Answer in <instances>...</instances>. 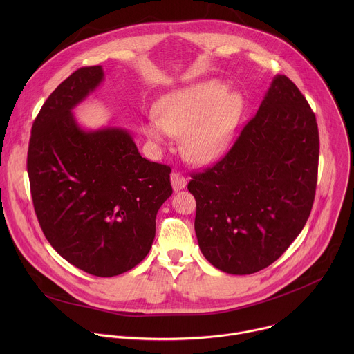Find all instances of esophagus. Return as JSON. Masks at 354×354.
Returning a JSON list of instances; mask_svg holds the SVG:
<instances>
[{
  "label": "esophagus",
  "mask_w": 354,
  "mask_h": 354,
  "mask_svg": "<svg viewBox=\"0 0 354 354\" xmlns=\"http://www.w3.org/2000/svg\"><path fill=\"white\" fill-rule=\"evenodd\" d=\"M171 183H172L174 190H175V192H178V190L185 189V186H186V183H187V179H186L182 174L174 172V174L171 175Z\"/></svg>",
  "instance_id": "34e87169"
}]
</instances>
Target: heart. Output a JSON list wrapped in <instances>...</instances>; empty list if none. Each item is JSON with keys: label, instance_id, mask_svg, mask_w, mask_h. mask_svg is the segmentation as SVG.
<instances>
[{"label": "heart", "instance_id": "b5f03b06", "mask_svg": "<svg viewBox=\"0 0 354 354\" xmlns=\"http://www.w3.org/2000/svg\"><path fill=\"white\" fill-rule=\"evenodd\" d=\"M243 112L241 93L230 92L217 80L201 81L162 96L158 115L147 119L145 131L156 141L183 134L185 154L194 162H210L230 147Z\"/></svg>", "mask_w": 354, "mask_h": 354}]
</instances>
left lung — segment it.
Wrapping results in <instances>:
<instances>
[{
    "instance_id": "1",
    "label": "left lung",
    "mask_w": 354,
    "mask_h": 354,
    "mask_svg": "<svg viewBox=\"0 0 354 354\" xmlns=\"http://www.w3.org/2000/svg\"><path fill=\"white\" fill-rule=\"evenodd\" d=\"M318 158L314 112L290 78L276 75L228 153L187 185L205 258L230 274L277 261L310 217Z\"/></svg>"
}]
</instances>
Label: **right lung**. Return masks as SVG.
<instances>
[{
    "instance_id": "obj_1",
    "label": "right lung",
    "mask_w": 354,
    "mask_h": 354,
    "mask_svg": "<svg viewBox=\"0 0 354 354\" xmlns=\"http://www.w3.org/2000/svg\"><path fill=\"white\" fill-rule=\"evenodd\" d=\"M105 74L82 67L43 104L32 126L28 175L40 228L75 268L112 277L138 265L172 194L171 168L142 158L129 130H84L73 109Z\"/></svg>"
}]
</instances>
